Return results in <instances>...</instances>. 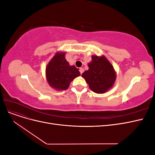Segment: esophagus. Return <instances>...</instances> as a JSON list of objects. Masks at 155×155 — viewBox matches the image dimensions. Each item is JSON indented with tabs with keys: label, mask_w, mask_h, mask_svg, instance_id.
Returning a JSON list of instances; mask_svg holds the SVG:
<instances>
[{
	"label": "esophagus",
	"mask_w": 155,
	"mask_h": 155,
	"mask_svg": "<svg viewBox=\"0 0 155 155\" xmlns=\"http://www.w3.org/2000/svg\"><path fill=\"white\" fill-rule=\"evenodd\" d=\"M83 72H84V69H83V68H79V72L81 73V74H82Z\"/></svg>",
	"instance_id": "1"
}]
</instances>
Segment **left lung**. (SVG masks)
Masks as SVG:
<instances>
[{
    "label": "left lung",
    "mask_w": 155,
    "mask_h": 155,
    "mask_svg": "<svg viewBox=\"0 0 155 155\" xmlns=\"http://www.w3.org/2000/svg\"><path fill=\"white\" fill-rule=\"evenodd\" d=\"M88 70L82 74V77L94 92L104 94L113 87L116 72L105 55H92V61L88 63Z\"/></svg>",
    "instance_id": "1"
}]
</instances>
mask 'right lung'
<instances>
[{
    "instance_id": "1",
    "label": "right lung",
    "mask_w": 155,
    "mask_h": 155,
    "mask_svg": "<svg viewBox=\"0 0 155 155\" xmlns=\"http://www.w3.org/2000/svg\"><path fill=\"white\" fill-rule=\"evenodd\" d=\"M65 51H58L46 67V78L48 85L57 91L67 89L74 79L80 76L79 69L65 59Z\"/></svg>"
}]
</instances>
